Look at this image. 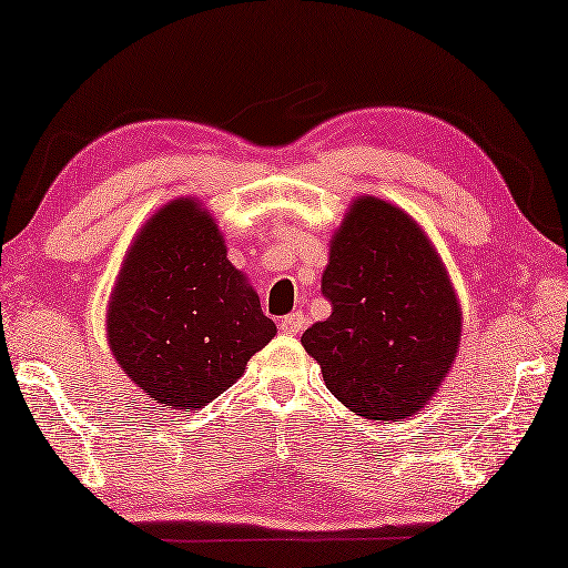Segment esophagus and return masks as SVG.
<instances>
[{
    "label": "esophagus",
    "instance_id": "esophagus-1",
    "mask_svg": "<svg viewBox=\"0 0 568 568\" xmlns=\"http://www.w3.org/2000/svg\"><path fill=\"white\" fill-rule=\"evenodd\" d=\"M305 329V315L303 312H291L281 320V332L287 336H297L300 332Z\"/></svg>",
    "mask_w": 568,
    "mask_h": 568
}]
</instances>
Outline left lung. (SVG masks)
Returning a JSON list of instances; mask_svg holds the SVG:
<instances>
[{
	"label": "left lung",
	"instance_id": "left-lung-1",
	"mask_svg": "<svg viewBox=\"0 0 568 568\" xmlns=\"http://www.w3.org/2000/svg\"><path fill=\"white\" fill-rule=\"evenodd\" d=\"M332 315L303 334L329 393L366 419L403 422L442 388L462 344L452 277L413 216L361 195L329 241Z\"/></svg>",
	"mask_w": 568,
	"mask_h": 568
}]
</instances>
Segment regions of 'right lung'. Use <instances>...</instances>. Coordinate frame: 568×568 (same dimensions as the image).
Listing matches in <instances>:
<instances>
[{
  "instance_id": "1",
  "label": "right lung",
  "mask_w": 568,
  "mask_h": 568,
  "mask_svg": "<svg viewBox=\"0 0 568 568\" xmlns=\"http://www.w3.org/2000/svg\"><path fill=\"white\" fill-rule=\"evenodd\" d=\"M275 332L197 197L149 216L106 303V344L141 393L161 407L200 409L244 376Z\"/></svg>"
}]
</instances>
